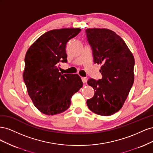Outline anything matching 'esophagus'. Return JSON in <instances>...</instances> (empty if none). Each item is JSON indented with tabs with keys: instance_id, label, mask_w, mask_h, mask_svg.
<instances>
[{
	"instance_id": "34e87169",
	"label": "esophagus",
	"mask_w": 153,
	"mask_h": 153,
	"mask_svg": "<svg viewBox=\"0 0 153 153\" xmlns=\"http://www.w3.org/2000/svg\"><path fill=\"white\" fill-rule=\"evenodd\" d=\"M87 78L86 77H82V80L83 82V83H85L87 82Z\"/></svg>"
}]
</instances>
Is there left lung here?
Instances as JSON below:
<instances>
[{"label": "left lung", "instance_id": "8db88e82", "mask_svg": "<svg viewBox=\"0 0 153 153\" xmlns=\"http://www.w3.org/2000/svg\"><path fill=\"white\" fill-rule=\"evenodd\" d=\"M92 49L94 63L101 64V79L89 78L88 85L94 94L87 100L94 113L108 116L122 108L134 82L135 59L124 40L114 31L106 29L85 30Z\"/></svg>", "mask_w": 153, "mask_h": 153}]
</instances>
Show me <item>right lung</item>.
<instances>
[{
	"instance_id": "obj_1",
	"label": "right lung",
	"mask_w": 153,
	"mask_h": 153,
	"mask_svg": "<svg viewBox=\"0 0 153 153\" xmlns=\"http://www.w3.org/2000/svg\"><path fill=\"white\" fill-rule=\"evenodd\" d=\"M80 31L79 28L48 31L26 53L24 80L34 105L46 115L66 111L70 106L72 96L83 85L77 74L59 72L60 63L68 62V41Z\"/></svg>"
}]
</instances>
